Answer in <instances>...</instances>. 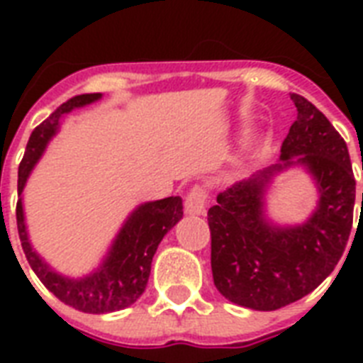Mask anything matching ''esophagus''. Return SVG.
<instances>
[{
	"mask_svg": "<svg viewBox=\"0 0 363 363\" xmlns=\"http://www.w3.org/2000/svg\"><path fill=\"white\" fill-rule=\"evenodd\" d=\"M205 203H207V194L203 188L196 186L188 192L186 199H184V211H186V215H201L205 211Z\"/></svg>",
	"mask_w": 363,
	"mask_h": 363,
	"instance_id": "obj_1",
	"label": "esophagus"
}]
</instances>
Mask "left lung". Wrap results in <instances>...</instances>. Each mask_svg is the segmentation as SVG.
Segmentation results:
<instances>
[{
    "mask_svg": "<svg viewBox=\"0 0 363 363\" xmlns=\"http://www.w3.org/2000/svg\"><path fill=\"white\" fill-rule=\"evenodd\" d=\"M290 99L296 121L282 143L281 162L218 194L207 213L216 290L254 311L281 309L313 292L343 256L354 216L347 143L303 96L290 94ZM292 164H303L313 177L319 203L303 225L277 227L264 218V188Z\"/></svg>",
    "mask_w": 363,
    "mask_h": 363,
    "instance_id": "8db88e82",
    "label": "left lung"
}]
</instances>
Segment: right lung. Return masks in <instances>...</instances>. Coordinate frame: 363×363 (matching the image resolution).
<instances>
[{
    "instance_id": "add662e5",
    "label": "right lung",
    "mask_w": 363,
    "mask_h": 363,
    "mask_svg": "<svg viewBox=\"0 0 363 363\" xmlns=\"http://www.w3.org/2000/svg\"><path fill=\"white\" fill-rule=\"evenodd\" d=\"M101 99V94H81L62 104L47 121L31 131L26 145L24 158L18 165V203H16V226L22 248L31 269L41 279L50 292L73 309L92 315H104L121 311L135 303L145 292L150 275L154 252L164 235L182 218V199L179 196L148 201L139 205L124 222L121 232L111 245L109 252L98 269L81 279H69L56 273L52 267L31 248L22 209V192L33 165L45 152L48 141L56 135L60 121L73 109L90 105Z\"/></svg>"
}]
</instances>
